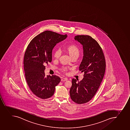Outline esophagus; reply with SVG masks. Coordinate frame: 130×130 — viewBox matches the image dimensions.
<instances>
[{
  "mask_svg": "<svg viewBox=\"0 0 130 130\" xmlns=\"http://www.w3.org/2000/svg\"><path fill=\"white\" fill-rule=\"evenodd\" d=\"M68 79L67 78H63L61 79V81H65L67 80Z\"/></svg>",
  "mask_w": 130,
  "mask_h": 130,
  "instance_id": "1",
  "label": "esophagus"
}]
</instances>
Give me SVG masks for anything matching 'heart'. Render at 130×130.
I'll return each mask as SVG.
<instances>
[{"mask_svg":"<svg viewBox=\"0 0 130 130\" xmlns=\"http://www.w3.org/2000/svg\"><path fill=\"white\" fill-rule=\"evenodd\" d=\"M66 51L69 55L71 58L72 59L74 58H77L79 57L80 54V50L78 47L76 45H70L66 47L65 48ZM61 55V52L59 49H57L55 51L54 53V57L56 59L59 58ZM62 72H66L68 70L67 68H63L61 69Z\"/></svg>","mask_w":130,"mask_h":130,"instance_id":"b5f03b06","label":"heart"}]
</instances>
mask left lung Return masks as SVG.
Here are the masks:
<instances>
[{
    "instance_id": "obj_1",
    "label": "left lung",
    "mask_w": 130,
    "mask_h": 130,
    "mask_svg": "<svg viewBox=\"0 0 130 130\" xmlns=\"http://www.w3.org/2000/svg\"><path fill=\"white\" fill-rule=\"evenodd\" d=\"M74 40L83 47V56L79 70L84 72L82 80L72 79L70 95L78 104L89 102L95 95L105 74L106 61L101 47L95 40L88 35H77Z\"/></svg>"
}]
</instances>
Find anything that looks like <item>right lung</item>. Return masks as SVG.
Instances as JSON below:
<instances>
[{
    "instance_id": "add662e5",
    "label": "right lung",
    "mask_w": 130,
    "mask_h": 130,
    "mask_svg": "<svg viewBox=\"0 0 130 130\" xmlns=\"http://www.w3.org/2000/svg\"><path fill=\"white\" fill-rule=\"evenodd\" d=\"M67 37L45 31L34 37L26 48L24 60L25 77L31 91L39 98L47 99L52 96L61 81L57 76L45 74V65L52 61L54 47Z\"/></svg>"
}]
</instances>
